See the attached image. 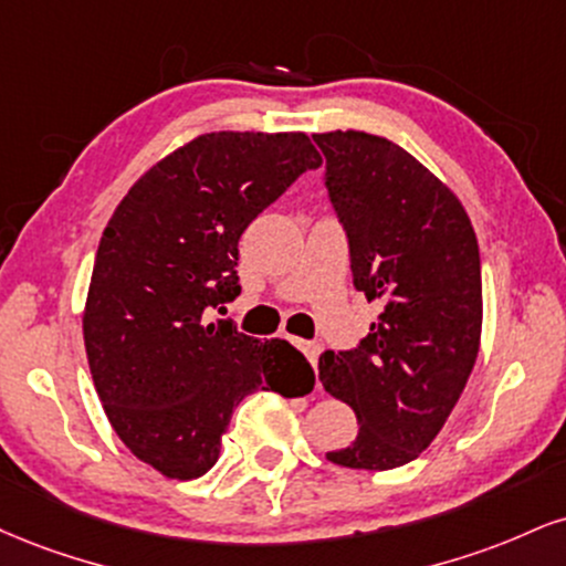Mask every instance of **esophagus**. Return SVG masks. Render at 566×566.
<instances>
[{
    "label": "esophagus",
    "instance_id": "esophagus-1",
    "mask_svg": "<svg viewBox=\"0 0 566 566\" xmlns=\"http://www.w3.org/2000/svg\"><path fill=\"white\" fill-rule=\"evenodd\" d=\"M295 345L305 353V358L311 360V366L318 364V353H322V345H318V343H308V339H295Z\"/></svg>",
    "mask_w": 566,
    "mask_h": 566
}]
</instances>
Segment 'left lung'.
<instances>
[{
	"label": "left lung",
	"mask_w": 566,
	"mask_h": 566,
	"mask_svg": "<svg viewBox=\"0 0 566 566\" xmlns=\"http://www.w3.org/2000/svg\"><path fill=\"white\" fill-rule=\"evenodd\" d=\"M350 248L353 284L379 316L353 350L318 358L324 390L358 417L350 469L413 461L451 417L482 332L480 248L464 206L403 147L366 132L313 134Z\"/></svg>",
	"instance_id": "left-lung-1"
}]
</instances>
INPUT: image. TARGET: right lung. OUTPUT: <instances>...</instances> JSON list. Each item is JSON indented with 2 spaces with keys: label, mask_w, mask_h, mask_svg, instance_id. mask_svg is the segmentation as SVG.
Segmentation results:
<instances>
[{
  "label": "right lung",
  "mask_w": 566,
  "mask_h": 566,
  "mask_svg": "<svg viewBox=\"0 0 566 566\" xmlns=\"http://www.w3.org/2000/svg\"><path fill=\"white\" fill-rule=\"evenodd\" d=\"M322 166L305 134H202L153 166L115 208L94 258L84 343L113 430L171 480L206 474L244 395L313 390L287 339L208 324L240 295L242 231Z\"/></svg>",
  "instance_id": "1"
}]
</instances>
